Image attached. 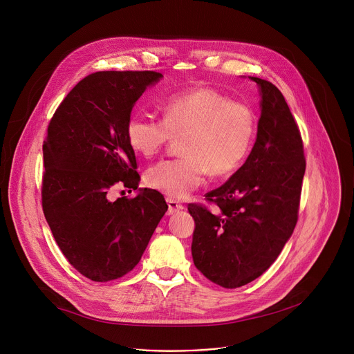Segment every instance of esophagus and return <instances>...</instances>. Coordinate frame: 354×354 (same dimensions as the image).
<instances>
[{"mask_svg":"<svg viewBox=\"0 0 354 354\" xmlns=\"http://www.w3.org/2000/svg\"><path fill=\"white\" fill-rule=\"evenodd\" d=\"M167 203H168V213L169 214H174V213H176V212H180V210H183L185 207H183V205H180V203H178L176 200H174V198H167Z\"/></svg>","mask_w":354,"mask_h":354,"instance_id":"34e87169","label":"esophagus"}]
</instances>
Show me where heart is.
<instances>
[{
    "mask_svg": "<svg viewBox=\"0 0 354 354\" xmlns=\"http://www.w3.org/2000/svg\"><path fill=\"white\" fill-rule=\"evenodd\" d=\"M126 138L136 153L151 157L174 136L183 156L161 160L145 172V183L169 198H185L214 176L236 172L255 144L254 108L210 86L175 92L165 99L164 118L136 109L126 120Z\"/></svg>",
    "mask_w": 354,
    "mask_h": 354,
    "instance_id": "heart-1",
    "label": "heart"
}]
</instances>
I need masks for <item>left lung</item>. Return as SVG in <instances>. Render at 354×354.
<instances>
[{
	"mask_svg": "<svg viewBox=\"0 0 354 354\" xmlns=\"http://www.w3.org/2000/svg\"><path fill=\"white\" fill-rule=\"evenodd\" d=\"M261 86L258 137L245 164L206 200L216 212L189 203L194 220L192 257L210 281L236 288L263 274L280 255L298 220L306 172L301 133L283 93Z\"/></svg>",
	"mask_w": 354,
	"mask_h": 354,
	"instance_id": "8db88e82",
	"label": "left lung"
}]
</instances>
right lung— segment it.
Wrapping results in <instances>:
<instances>
[{
	"label": "right lung",
	"instance_id": "1",
	"mask_svg": "<svg viewBox=\"0 0 354 354\" xmlns=\"http://www.w3.org/2000/svg\"><path fill=\"white\" fill-rule=\"evenodd\" d=\"M161 77L157 71L89 74L48 123L43 213L70 265L92 281L106 283L131 272L168 210L164 196L153 189L108 198L116 186L138 187L126 120L147 86Z\"/></svg>",
	"mask_w": 354,
	"mask_h": 354
}]
</instances>
